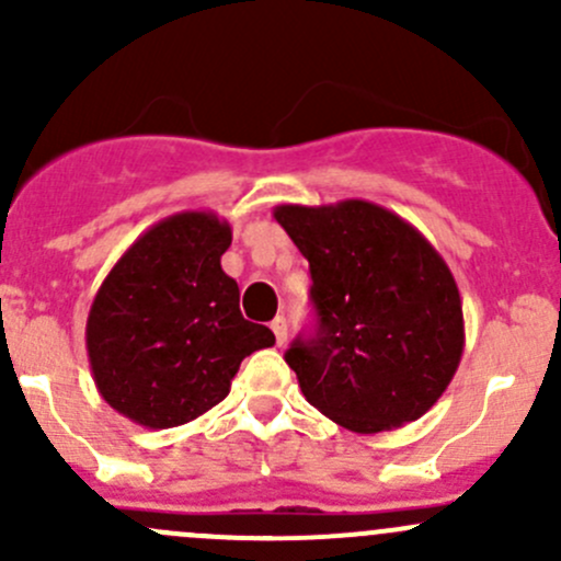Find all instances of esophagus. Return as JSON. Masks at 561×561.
<instances>
[{"label":"esophagus","mask_w":561,"mask_h":561,"mask_svg":"<svg viewBox=\"0 0 561 561\" xmlns=\"http://www.w3.org/2000/svg\"><path fill=\"white\" fill-rule=\"evenodd\" d=\"M271 331H274V336H276V344H285L287 342V320L285 317H274V320H271Z\"/></svg>","instance_id":"1"}]
</instances>
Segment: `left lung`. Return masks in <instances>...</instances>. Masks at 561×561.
<instances>
[{
  "instance_id": "left-lung-1",
  "label": "left lung",
  "mask_w": 561,
  "mask_h": 561,
  "mask_svg": "<svg viewBox=\"0 0 561 561\" xmlns=\"http://www.w3.org/2000/svg\"><path fill=\"white\" fill-rule=\"evenodd\" d=\"M312 271L317 328L285 353L301 393L355 434L426 415L463 353L461 296L421 230L369 201L274 208Z\"/></svg>"
}]
</instances>
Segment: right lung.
Here are the masks:
<instances>
[{
  "instance_id": "obj_1",
  "label": "right lung",
  "mask_w": 561,
  "mask_h": 561,
  "mask_svg": "<svg viewBox=\"0 0 561 561\" xmlns=\"http://www.w3.org/2000/svg\"><path fill=\"white\" fill-rule=\"evenodd\" d=\"M233 230L214 211L151 225L100 285L87 350L100 396L133 423L173 428L230 393L241 360L274 333L244 320L222 271Z\"/></svg>"
}]
</instances>
